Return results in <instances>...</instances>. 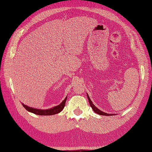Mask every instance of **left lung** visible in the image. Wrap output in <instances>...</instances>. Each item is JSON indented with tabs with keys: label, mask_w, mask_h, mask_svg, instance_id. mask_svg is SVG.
<instances>
[{
	"label": "left lung",
	"mask_w": 152,
	"mask_h": 152,
	"mask_svg": "<svg viewBox=\"0 0 152 152\" xmlns=\"http://www.w3.org/2000/svg\"><path fill=\"white\" fill-rule=\"evenodd\" d=\"M87 94V98H88V102H89V104H90V105H91V108H93V111L94 112V113H96V114H99V115H104V116H113V114H107V113H104V112L100 110L99 109V108H97L95 107V106H94V105L93 104V102H92V101H91V100L90 99L89 96H88V94Z\"/></svg>",
	"instance_id": "obj_1"
}]
</instances>
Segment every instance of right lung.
<instances>
[{
    "label": "right lung",
    "instance_id": "1",
    "mask_svg": "<svg viewBox=\"0 0 152 152\" xmlns=\"http://www.w3.org/2000/svg\"><path fill=\"white\" fill-rule=\"evenodd\" d=\"M67 96H66L64 101H62L61 104H59V105L56 106V107L50 108V109H47V110H42V109H37V108H31L30 107H28V106H26L24 104L22 103L23 107H24L28 111L30 112V113H32L35 114H38V115H41V116H49V115H53V114H56L58 113H59L65 107V102H66Z\"/></svg>",
    "mask_w": 152,
    "mask_h": 152
}]
</instances>
